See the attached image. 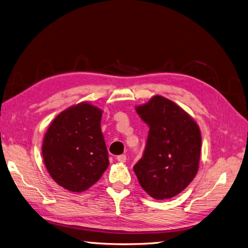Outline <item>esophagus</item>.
Instances as JSON below:
<instances>
[{
  "label": "esophagus",
  "instance_id": "esophagus-1",
  "mask_svg": "<svg viewBox=\"0 0 248 248\" xmlns=\"http://www.w3.org/2000/svg\"><path fill=\"white\" fill-rule=\"evenodd\" d=\"M117 160L119 161V162H125L126 161V155H119L118 157H117Z\"/></svg>",
  "mask_w": 248,
  "mask_h": 248
}]
</instances>
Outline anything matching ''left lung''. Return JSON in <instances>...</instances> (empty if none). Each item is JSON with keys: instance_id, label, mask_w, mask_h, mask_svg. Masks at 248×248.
Returning a JSON list of instances; mask_svg holds the SVG:
<instances>
[{"instance_id": "1", "label": "left lung", "mask_w": 248, "mask_h": 248, "mask_svg": "<svg viewBox=\"0 0 248 248\" xmlns=\"http://www.w3.org/2000/svg\"><path fill=\"white\" fill-rule=\"evenodd\" d=\"M136 111L150 127L143 156L134 167L137 178L153 199H170L189 186L199 170L200 127L183 108L160 95Z\"/></svg>"}]
</instances>
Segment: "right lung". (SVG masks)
I'll list each match as a JSON object with an SVG mask.
<instances>
[{
	"label": "right lung",
	"mask_w": 248,
	"mask_h": 248,
	"mask_svg": "<svg viewBox=\"0 0 248 248\" xmlns=\"http://www.w3.org/2000/svg\"><path fill=\"white\" fill-rule=\"evenodd\" d=\"M102 110L80 103L60 112L46 133L42 156L48 174L62 188L82 192L109 166L101 129Z\"/></svg>",
	"instance_id": "right-lung-1"
}]
</instances>
